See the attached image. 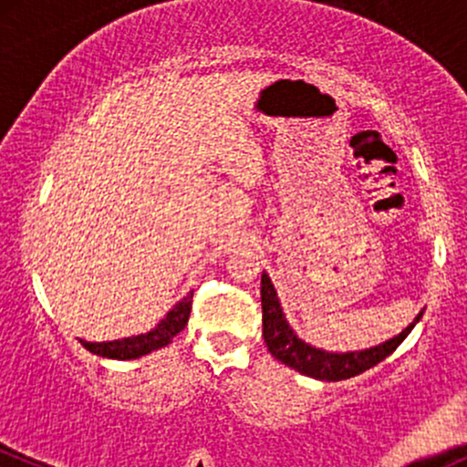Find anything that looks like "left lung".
Returning a JSON list of instances; mask_svg holds the SVG:
<instances>
[{
    "label": "left lung",
    "instance_id": "1",
    "mask_svg": "<svg viewBox=\"0 0 467 467\" xmlns=\"http://www.w3.org/2000/svg\"><path fill=\"white\" fill-rule=\"evenodd\" d=\"M261 310H264V341L268 346L270 355L279 358L281 363L301 372V375L321 379V381H343L370 370L379 361L390 357L406 337L410 335L417 321L421 319L423 312H419L417 319L410 324L406 330L399 332L392 339L379 343L375 348L357 352H327L321 348L310 346L295 335V330L285 321L284 310H281L276 290L268 275H261Z\"/></svg>",
    "mask_w": 467,
    "mask_h": 467
}]
</instances>
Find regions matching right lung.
I'll list each match as a JSON object with an SVG mask.
<instances>
[{
	"mask_svg": "<svg viewBox=\"0 0 467 467\" xmlns=\"http://www.w3.org/2000/svg\"><path fill=\"white\" fill-rule=\"evenodd\" d=\"M192 308V292L183 296L182 301L163 317L159 324L152 327L150 332H143L137 337H126V339H115V341H104V343H90L81 339V346L86 350H90L92 355L109 357V358H140L148 352L159 350V348L168 346L172 341V337L179 335L188 324V317H191Z\"/></svg>",
	"mask_w": 467,
	"mask_h": 467,
	"instance_id": "obj_1",
	"label": "right lung"
}]
</instances>
